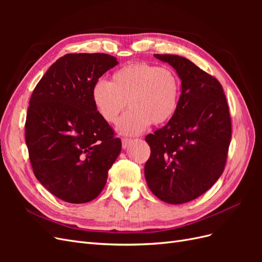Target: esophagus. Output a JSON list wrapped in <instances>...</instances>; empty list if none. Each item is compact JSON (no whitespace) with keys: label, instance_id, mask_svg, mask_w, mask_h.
Listing matches in <instances>:
<instances>
[{"label":"esophagus","instance_id":"1","mask_svg":"<svg viewBox=\"0 0 262 262\" xmlns=\"http://www.w3.org/2000/svg\"><path fill=\"white\" fill-rule=\"evenodd\" d=\"M131 142H132L131 139H122V148H123V149L128 148L129 145L131 144Z\"/></svg>","mask_w":262,"mask_h":262}]
</instances>
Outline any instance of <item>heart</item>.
<instances>
[{"instance_id": "heart-1", "label": "heart", "mask_w": 262, "mask_h": 262, "mask_svg": "<svg viewBox=\"0 0 262 262\" xmlns=\"http://www.w3.org/2000/svg\"><path fill=\"white\" fill-rule=\"evenodd\" d=\"M180 96V81L175 71L145 62L131 63L117 70L110 82L98 81L92 89V100L101 118L114 123L123 109L117 130L137 136L149 124L161 125L175 115Z\"/></svg>"}]
</instances>
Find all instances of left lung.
Segmentation results:
<instances>
[{
    "mask_svg": "<svg viewBox=\"0 0 262 262\" xmlns=\"http://www.w3.org/2000/svg\"><path fill=\"white\" fill-rule=\"evenodd\" d=\"M175 69L181 94L175 115L145 141L150 156L146 184L158 199L186 203L215 184L224 170L232 124L223 87L190 60L176 54H154Z\"/></svg>",
    "mask_w": 262,
    "mask_h": 262,
    "instance_id": "obj_1",
    "label": "left lung"
}]
</instances>
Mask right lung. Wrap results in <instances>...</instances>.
Returning <instances> with one entry per match:
<instances>
[{"instance_id": "right-lung-1", "label": "right lung", "mask_w": 262, "mask_h": 262, "mask_svg": "<svg viewBox=\"0 0 262 262\" xmlns=\"http://www.w3.org/2000/svg\"><path fill=\"white\" fill-rule=\"evenodd\" d=\"M117 64L105 53L66 54L47 71L30 97L25 138L34 173L66 202L95 199L121 152L120 139L92 100L94 84Z\"/></svg>"}]
</instances>
